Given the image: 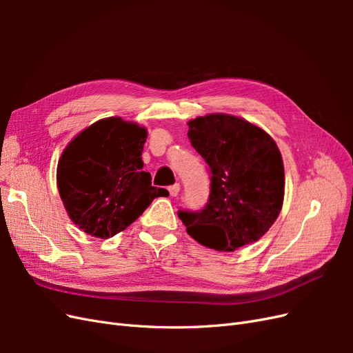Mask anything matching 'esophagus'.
Masks as SVG:
<instances>
[{
  "mask_svg": "<svg viewBox=\"0 0 353 353\" xmlns=\"http://www.w3.org/2000/svg\"><path fill=\"white\" fill-rule=\"evenodd\" d=\"M179 184H174V185H170L168 190H169V194L172 196V197H175V196H178V193H179Z\"/></svg>",
  "mask_w": 353,
  "mask_h": 353,
  "instance_id": "obj_1",
  "label": "esophagus"
}]
</instances>
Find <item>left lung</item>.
Wrapping results in <instances>:
<instances>
[{"label":"left lung","instance_id":"obj_1","mask_svg":"<svg viewBox=\"0 0 353 353\" xmlns=\"http://www.w3.org/2000/svg\"><path fill=\"white\" fill-rule=\"evenodd\" d=\"M188 138L210 172V193L200 210H178L200 244L232 252L258 241L279 218L284 166L279 147L261 128L230 114L188 123Z\"/></svg>","mask_w":353,"mask_h":353}]
</instances>
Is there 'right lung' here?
<instances>
[{"label": "right lung", "instance_id": "1", "mask_svg": "<svg viewBox=\"0 0 353 353\" xmlns=\"http://www.w3.org/2000/svg\"><path fill=\"white\" fill-rule=\"evenodd\" d=\"M145 138L144 128L109 117L82 131L63 152L59 193L70 219L90 236H116L156 197L168 194L141 170Z\"/></svg>", "mask_w": 353, "mask_h": 353}]
</instances>
